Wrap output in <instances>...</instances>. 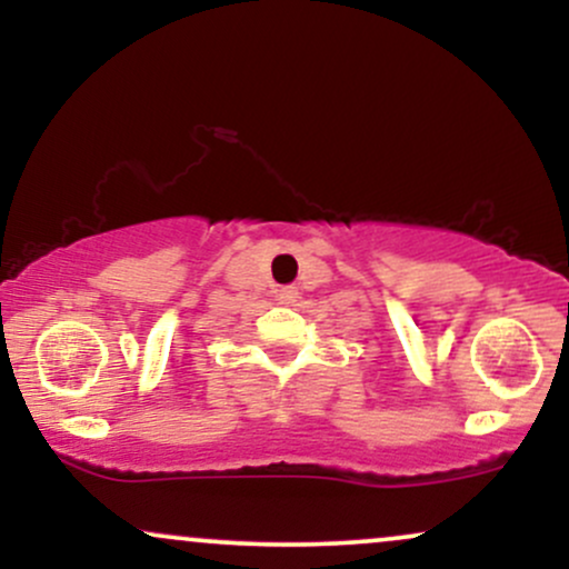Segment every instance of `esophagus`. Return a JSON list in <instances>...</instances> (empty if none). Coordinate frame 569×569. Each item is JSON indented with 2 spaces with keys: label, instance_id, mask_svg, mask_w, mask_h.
I'll return each instance as SVG.
<instances>
[{
  "label": "esophagus",
  "instance_id": "1",
  "mask_svg": "<svg viewBox=\"0 0 569 569\" xmlns=\"http://www.w3.org/2000/svg\"><path fill=\"white\" fill-rule=\"evenodd\" d=\"M276 299L280 305H293L299 299V291L293 286H286V289H276Z\"/></svg>",
  "mask_w": 569,
  "mask_h": 569
}]
</instances>
